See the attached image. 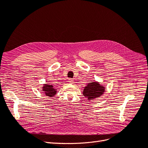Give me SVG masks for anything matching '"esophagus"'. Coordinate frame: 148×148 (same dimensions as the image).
Listing matches in <instances>:
<instances>
[{
  "label": "esophagus",
  "mask_w": 148,
  "mask_h": 148,
  "mask_svg": "<svg viewBox=\"0 0 148 148\" xmlns=\"http://www.w3.org/2000/svg\"><path fill=\"white\" fill-rule=\"evenodd\" d=\"M69 82L70 84H74V79H69Z\"/></svg>",
  "instance_id": "1"
}]
</instances>
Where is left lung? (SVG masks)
Wrapping results in <instances>:
<instances>
[{
	"label": "left lung",
	"instance_id": "1",
	"mask_svg": "<svg viewBox=\"0 0 148 148\" xmlns=\"http://www.w3.org/2000/svg\"><path fill=\"white\" fill-rule=\"evenodd\" d=\"M105 89V87L101 86L97 82H90L84 87L83 95L88 99V100H94L102 95Z\"/></svg>",
	"mask_w": 148,
	"mask_h": 148
}]
</instances>
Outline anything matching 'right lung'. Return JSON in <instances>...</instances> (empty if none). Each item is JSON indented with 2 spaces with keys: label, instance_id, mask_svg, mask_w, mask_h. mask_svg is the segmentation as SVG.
<instances>
[{
  "label": "right lung",
  "instance_id": "obj_1",
  "mask_svg": "<svg viewBox=\"0 0 148 148\" xmlns=\"http://www.w3.org/2000/svg\"><path fill=\"white\" fill-rule=\"evenodd\" d=\"M57 88H54V86L51 84H45L43 87V91L46 96H48L49 97H52L56 95Z\"/></svg>",
  "mask_w": 148,
  "mask_h": 148
}]
</instances>
